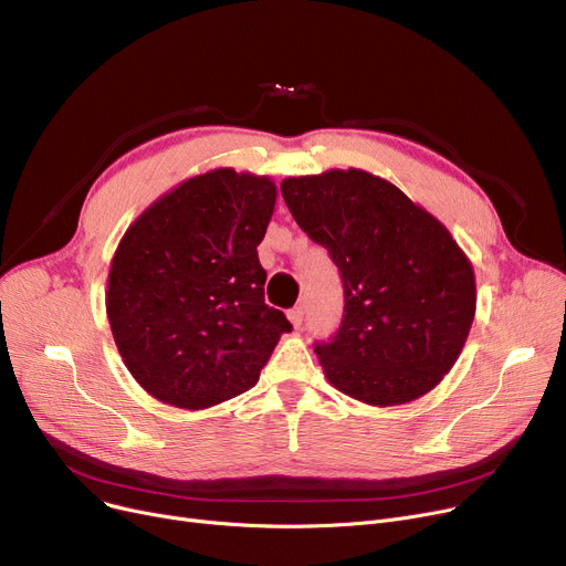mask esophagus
<instances>
[{
	"label": "esophagus",
	"mask_w": 566,
	"mask_h": 566,
	"mask_svg": "<svg viewBox=\"0 0 566 566\" xmlns=\"http://www.w3.org/2000/svg\"><path fill=\"white\" fill-rule=\"evenodd\" d=\"M289 318H291V323L295 325V328H301V325H303V321H305V307H303V305H298V307H293V310L289 312Z\"/></svg>",
	"instance_id": "1"
}]
</instances>
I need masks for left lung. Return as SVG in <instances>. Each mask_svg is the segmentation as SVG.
Masks as SVG:
<instances>
[{
	"mask_svg": "<svg viewBox=\"0 0 566 566\" xmlns=\"http://www.w3.org/2000/svg\"><path fill=\"white\" fill-rule=\"evenodd\" d=\"M280 188L293 220L339 268V331L314 344L328 380L369 406L433 390L454 367L478 305L472 265L452 233L363 169L293 176Z\"/></svg>",
	"mask_w": 566,
	"mask_h": 566,
	"instance_id": "1",
	"label": "left lung"
}]
</instances>
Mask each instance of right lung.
<instances>
[{
    "label": "right lung",
    "mask_w": 566,
    "mask_h": 566,
    "mask_svg": "<svg viewBox=\"0 0 566 566\" xmlns=\"http://www.w3.org/2000/svg\"><path fill=\"white\" fill-rule=\"evenodd\" d=\"M268 176L213 169L188 178L128 227L107 277V318L142 388L208 408L254 388L284 312L263 301L256 245L275 208Z\"/></svg>",
    "instance_id": "obj_1"
}]
</instances>
